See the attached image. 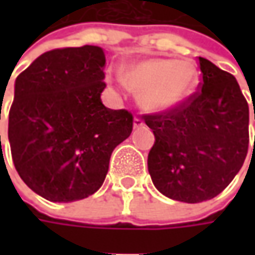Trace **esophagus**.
I'll return each instance as SVG.
<instances>
[{
	"instance_id": "esophagus-1",
	"label": "esophagus",
	"mask_w": 255,
	"mask_h": 255,
	"mask_svg": "<svg viewBox=\"0 0 255 255\" xmlns=\"http://www.w3.org/2000/svg\"><path fill=\"white\" fill-rule=\"evenodd\" d=\"M133 126H134V128H142V126H144L143 119L137 118V116H134V119H133Z\"/></svg>"
}]
</instances>
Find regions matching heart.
Masks as SVG:
<instances>
[{"instance_id":"heart-1","label":"heart","mask_w":255,"mask_h":255,"mask_svg":"<svg viewBox=\"0 0 255 255\" xmlns=\"http://www.w3.org/2000/svg\"><path fill=\"white\" fill-rule=\"evenodd\" d=\"M194 69L189 62L149 59L132 66L125 76L126 85L139 92L146 109L159 112L180 103L194 84Z\"/></svg>"}]
</instances>
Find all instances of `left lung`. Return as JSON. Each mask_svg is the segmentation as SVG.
Returning a JSON list of instances; mask_svg holds the SVG:
<instances>
[{"label": "left lung", "instance_id": "1", "mask_svg": "<svg viewBox=\"0 0 255 255\" xmlns=\"http://www.w3.org/2000/svg\"><path fill=\"white\" fill-rule=\"evenodd\" d=\"M199 66L197 92L164 112L143 115L154 134L147 156L153 184L184 203L220 194L249 152V103L236 78L201 56Z\"/></svg>", "mask_w": 255, "mask_h": 255}]
</instances>
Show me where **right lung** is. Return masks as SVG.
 Wrapping results in <instances>:
<instances>
[{"mask_svg":"<svg viewBox=\"0 0 255 255\" xmlns=\"http://www.w3.org/2000/svg\"><path fill=\"white\" fill-rule=\"evenodd\" d=\"M105 64L99 46L59 48L38 56L15 81L8 116L12 162L46 200L69 203L99 190L113 149L132 133V113L101 101Z\"/></svg>","mask_w":255,"mask_h":255,"instance_id":"1","label":"right lung"}]
</instances>
